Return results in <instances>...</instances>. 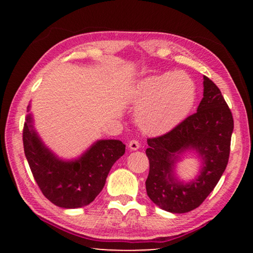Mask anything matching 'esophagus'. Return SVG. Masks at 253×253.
<instances>
[{
	"instance_id": "esophagus-1",
	"label": "esophagus",
	"mask_w": 253,
	"mask_h": 253,
	"mask_svg": "<svg viewBox=\"0 0 253 253\" xmlns=\"http://www.w3.org/2000/svg\"><path fill=\"white\" fill-rule=\"evenodd\" d=\"M128 147H129V149H131V151H137V149L140 147V144L138 140L132 139L129 143H128Z\"/></svg>"
}]
</instances>
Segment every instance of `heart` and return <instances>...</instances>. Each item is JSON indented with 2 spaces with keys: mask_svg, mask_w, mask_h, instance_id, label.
<instances>
[{
  "mask_svg": "<svg viewBox=\"0 0 253 253\" xmlns=\"http://www.w3.org/2000/svg\"><path fill=\"white\" fill-rule=\"evenodd\" d=\"M198 89L183 71L148 76L132 85L130 102L138 106L137 122L144 131L161 134L179 125L193 109Z\"/></svg>",
  "mask_w": 253,
  "mask_h": 253,
  "instance_id": "obj_1",
  "label": "heart"
}]
</instances>
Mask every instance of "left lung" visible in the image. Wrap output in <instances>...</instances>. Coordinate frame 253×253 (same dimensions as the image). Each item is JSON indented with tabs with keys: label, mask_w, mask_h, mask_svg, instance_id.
I'll return each instance as SVG.
<instances>
[{
	"label": "left lung",
	"mask_w": 253,
	"mask_h": 253,
	"mask_svg": "<svg viewBox=\"0 0 253 253\" xmlns=\"http://www.w3.org/2000/svg\"><path fill=\"white\" fill-rule=\"evenodd\" d=\"M203 80L198 111L170 131L147 139L146 192L157 207L168 212L186 213L199 208L229 162L232 113L216 84L205 76ZM186 150H195L203 161L200 175L190 183L179 182L173 172L179 155Z\"/></svg>",
	"instance_id": "obj_1"
}]
</instances>
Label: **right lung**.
Here are the masks:
<instances>
[{"label":"right lung","instance_id":"add662e5","mask_svg":"<svg viewBox=\"0 0 253 253\" xmlns=\"http://www.w3.org/2000/svg\"><path fill=\"white\" fill-rule=\"evenodd\" d=\"M32 123L29 114L23 127L24 154L42 193L60 208L90 204L104 188L111 166L125 154V145L117 139H100L77 160L63 161L45 146Z\"/></svg>","mask_w":253,"mask_h":253}]
</instances>
